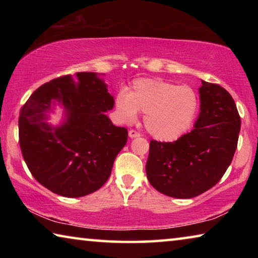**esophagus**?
Listing matches in <instances>:
<instances>
[{
    "mask_svg": "<svg viewBox=\"0 0 258 258\" xmlns=\"http://www.w3.org/2000/svg\"><path fill=\"white\" fill-rule=\"evenodd\" d=\"M128 137L131 138V139H135V138H139L140 137V133H138L137 131H134V130H131L130 132H128Z\"/></svg>",
    "mask_w": 258,
    "mask_h": 258,
    "instance_id": "esophagus-1",
    "label": "esophagus"
}]
</instances>
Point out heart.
<instances>
[{
    "instance_id": "1",
    "label": "heart",
    "mask_w": 258,
    "mask_h": 258,
    "mask_svg": "<svg viewBox=\"0 0 258 258\" xmlns=\"http://www.w3.org/2000/svg\"><path fill=\"white\" fill-rule=\"evenodd\" d=\"M119 118L130 123L145 112L143 124L159 141H174L194 124L199 100L191 86L180 85L161 78H138L128 92L121 91L116 97Z\"/></svg>"
}]
</instances>
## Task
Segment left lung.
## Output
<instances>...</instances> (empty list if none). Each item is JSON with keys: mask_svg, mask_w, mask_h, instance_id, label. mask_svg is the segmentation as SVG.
I'll return each instance as SVG.
<instances>
[{"mask_svg": "<svg viewBox=\"0 0 258 258\" xmlns=\"http://www.w3.org/2000/svg\"><path fill=\"white\" fill-rule=\"evenodd\" d=\"M202 84L195 128L174 142L150 141L147 177L157 191L173 198H194L213 187L237 149L241 121L234 100L220 85Z\"/></svg>", "mask_w": 258, "mask_h": 258, "instance_id": "left-lung-1", "label": "left lung"}]
</instances>
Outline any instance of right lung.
Returning a JSON list of instances; mask_svg holds the SVG:
<instances>
[{
    "label": "right lung",
    "mask_w": 258,
    "mask_h": 258,
    "mask_svg": "<svg viewBox=\"0 0 258 258\" xmlns=\"http://www.w3.org/2000/svg\"><path fill=\"white\" fill-rule=\"evenodd\" d=\"M97 73H77L45 83L21 108L19 143L32 175L46 189L78 198L100 189L127 141V130L106 115L115 104ZM55 104L59 125L47 123Z\"/></svg>",
    "instance_id": "right-lung-1"
}]
</instances>
